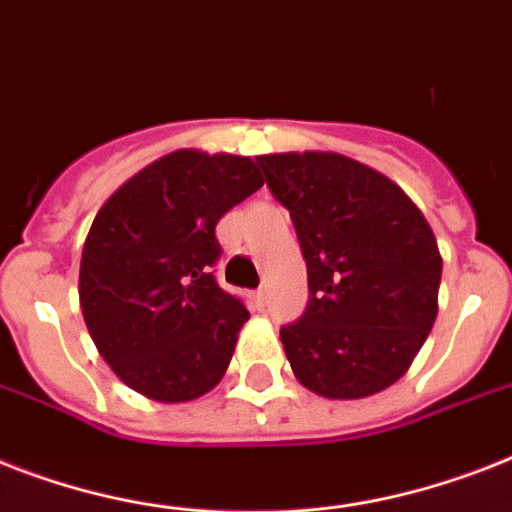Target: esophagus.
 <instances>
[{"mask_svg":"<svg viewBox=\"0 0 512 512\" xmlns=\"http://www.w3.org/2000/svg\"><path fill=\"white\" fill-rule=\"evenodd\" d=\"M255 305L260 307V310L268 305V292H265V289H257V292H255Z\"/></svg>","mask_w":512,"mask_h":512,"instance_id":"obj_1","label":"esophagus"}]
</instances>
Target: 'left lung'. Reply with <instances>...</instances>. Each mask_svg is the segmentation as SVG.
<instances>
[{
	"label": "left lung",
	"mask_w": 512,
	"mask_h": 512,
	"mask_svg": "<svg viewBox=\"0 0 512 512\" xmlns=\"http://www.w3.org/2000/svg\"><path fill=\"white\" fill-rule=\"evenodd\" d=\"M307 263L299 321L281 328L294 376L328 400H360L410 368L436 321L442 257L400 186L334 152L257 157Z\"/></svg>",
	"instance_id": "1"
}]
</instances>
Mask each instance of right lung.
I'll list each match as a JSON object with an SVG mask.
<instances>
[{
    "label": "right lung",
    "instance_id": "add662e5",
    "mask_svg": "<svg viewBox=\"0 0 512 512\" xmlns=\"http://www.w3.org/2000/svg\"><path fill=\"white\" fill-rule=\"evenodd\" d=\"M260 186L249 157L178 149L97 213L78 297L99 355L134 392L189 402L223 378L249 313L215 281V226Z\"/></svg>",
    "mask_w": 512,
    "mask_h": 512
}]
</instances>
